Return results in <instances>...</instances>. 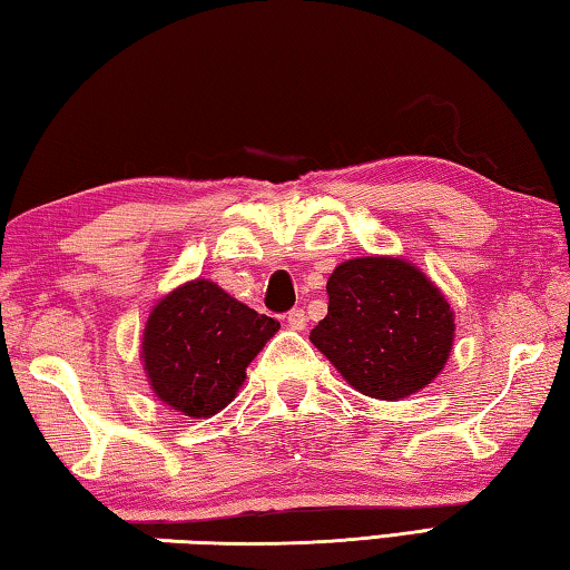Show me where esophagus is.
Wrapping results in <instances>:
<instances>
[{
    "label": "esophagus",
    "instance_id": "1",
    "mask_svg": "<svg viewBox=\"0 0 570 570\" xmlns=\"http://www.w3.org/2000/svg\"><path fill=\"white\" fill-rule=\"evenodd\" d=\"M286 324L292 326V330H304L306 326V314H304V308H292V312L286 314Z\"/></svg>",
    "mask_w": 570,
    "mask_h": 570
}]
</instances>
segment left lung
<instances>
[{
	"label": "left lung",
	"mask_w": 570,
	"mask_h": 570,
	"mask_svg": "<svg viewBox=\"0 0 570 570\" xmlns=\"http://www.w3.org/2000/svg\"><path fill=\"white\" fill-rule=\"evenodd\" d=\"M330 312L308 340L356 392L397 402L445 366L455 320L440 288L394 256L350 258L326 282Z\"/></svg>",
	"instance_id": "left-lung-1"
}]
</instances>
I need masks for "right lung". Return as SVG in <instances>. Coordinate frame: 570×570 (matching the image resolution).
I'll return each mask as SVG.
<instances>
[{"label":"right lung","mask_w":570,"mask_h":570,"mask_svg":"<svg viewBox=\"0 0 570 570\" xmlns=\"http://www.w3.org/2000/svg\"><path fill=\"white\" fill-rule=\"evenodd\" d=\"M278 326L208 278L173 288L153 306L142 332L150 387L186 417H210L236 397L246 366Z\"/></svg>","instance_id":"add662e5"}]
</instances>
